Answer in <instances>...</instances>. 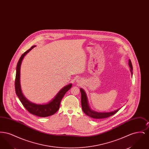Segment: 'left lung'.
<instances>
[{"label":"left lung","instance_id":"obj_1","mask_svg":"<svg viewBox=\"0 0 149 149\" xmlns=\"http://www.w3.org/2000/svg\"><path fill=\"white\" fill-rule=\"evenodd\" d=\"M128 65L131 68L130 71L131 72V74L132 75V65L131 63V61L130 60H129ZM80 92H81V107L82 109L84 112V113L86 114L87 116H89L90 117H92L95 119H102V118H105L109 117L115 113H116L120 108L117 109V110H115L112 112H98L96 111H94L92 110L89 106L88 98L86 95L85 91L82 89H80Z\"/></svg>","mask_w":149,"mask_h":149}]
</instances>
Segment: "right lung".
Returning <instances> with one entry per match:
<instances>
[{"instance_id":"1","label":"right lung","mask_w":149,"mask_h":149,"mask_svg":"<svg viewBox=\"0 0 149 149\" xmlns=\"http://www.w3.org/2000/svg\"><path fill=\"white\" fill-rule=\"evenodd\" d=\"M36 46H33L29 50L26 51L22 55L17 65L16 69V75L15 80V93L21 102L23 106L29 111L30 113L34 114L38 117H46L53 115L58 110L61 100L64 97V95L67 92L72 86V84L66 85L56 95V96L52 99L48 103L43 104H37L29 102L26 99L22 92L21 84H20V71L21 65L22 60L26 55L32 50Z\"/></svg>"}]
</instances>
